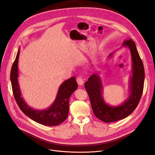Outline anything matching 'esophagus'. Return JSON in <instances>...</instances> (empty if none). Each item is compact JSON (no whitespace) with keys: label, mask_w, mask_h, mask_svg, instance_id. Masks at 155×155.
I'll list each match as a JSON object with an SVG mask.
<instances>
[{"label":"esophagus","mask_w":155,"mask_h":155,"mask_svg":"<svg viewBox=\"0 0 155 155\" xmlns=\"http://www.w3.org/2000/svg\"><path fill=\"white\" fill-rule=\"evenodd\" d=\"M77 82L80 86H82L84 84V80L82 77H78L77 79Z\"/></svg>","instance_id":"obj_1"}]
</instances>
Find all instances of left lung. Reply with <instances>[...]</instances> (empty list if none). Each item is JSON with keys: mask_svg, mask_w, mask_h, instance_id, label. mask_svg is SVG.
Masks as SVG:
<instances>
[{"mask_svg": "<svg viewBox=\"0 0 155 155\" xmlns=\"http://www.w3.org/2000/svg\"><path fill=\"white\" fill-rule=\"evenodd\" d=\"M122 47L130 49L132 69V74L129 80V96L125 101L117 106L106 103L102 96L103 86L99 71L93 73L84 85L88 93L94 115L106 123L116 122L130 115L137 107L143 92L144 69L136 44L132 39L130 38L124 42L121 48ZM115 52L113 51L108 56L109 59L113 57Z\"/></svg>", "mask_w": 155, "mask_h": 155, "instance_id": "left-lung-1", "label": "left lung"}]
</instances>
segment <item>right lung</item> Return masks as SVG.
Masks as SVG:
<instances>
[{
  "label": "right lung",
  "instance_id": "right-lung-1",
  "mask_svg": "<svg viewBox=\"0 0 155 155\" xmlns=\"http://www.w3.org/2000/svg\"><path fill=\"white\" fill-rule=\"evenodd\" d=\"M19 48L15 61L11 70V82L14 97L24 114L35 122L46 126H56L66 119L69 112V99L73 92L77 89L78 84L75 77L65 80L59 86L56 97L53 103L45 110H35L28 106L21 97L18 84V58Z\"/></svg>",
  "mask_w": 155,
  "mask_h": 155
}]
</instances>
